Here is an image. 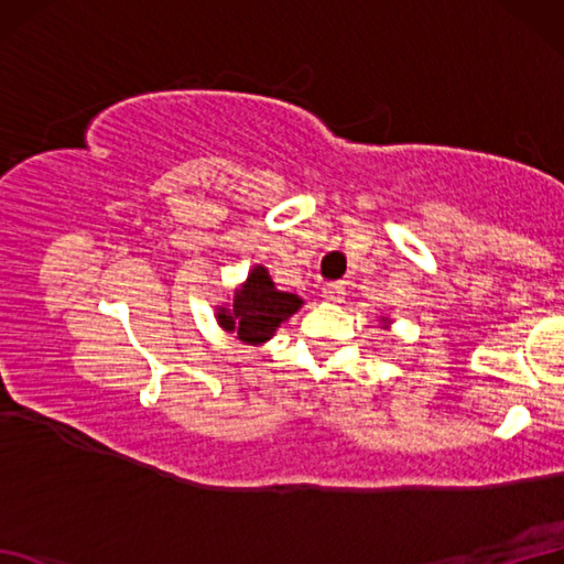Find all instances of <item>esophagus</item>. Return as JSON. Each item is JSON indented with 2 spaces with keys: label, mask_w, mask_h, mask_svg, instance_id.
<instances>
[{
  "label": "esophagus",
  "mask_w": 564,
  "mask_h": 564,
  "mask_svg": "<svg viewBox=\"0 0 564 564\" xmlns=\"http://www.w3.org/2000/svg\"><path fill=\"white\" fill-rule=\"evenodd\" d=\"M344 283L341 281H334V283H325V289H322V297L329 303H341L344 301Z\"/></svg>",
  "instance_id": "obj_1"
}]
</instances>
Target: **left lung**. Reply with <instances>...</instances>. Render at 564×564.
<instances>
[{
	"label": "left lung",
	"instance_id": "obj_1",
	"mask_svg": "<svg viewBox=\"0 0 564 564\" xmlns=\"http://www.w3.org/2000/svg\"><path fill=\"white\" fill-rule=\"evenodd\" d=\"M380 322H382V329H390V325H392L390 317H380Z\"/></svg>",
	"mask_w": 564,
	"mask_h": 564
}]
</instances>
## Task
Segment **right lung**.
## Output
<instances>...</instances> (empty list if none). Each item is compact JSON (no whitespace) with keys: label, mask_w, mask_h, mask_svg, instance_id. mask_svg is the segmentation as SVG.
<instances>
[{"label":"right lung","mask_w":564,"mask_h":564,"mask_svg":"<svg viewBox=\"0 0 564 564\" xmlns=\"http://www.w3.org/2000/svg\"><path fill=\"white\" fill-rule=\"evenodd\" d=\"M303 307V297L275 289L269 269L254 263L230 303L215 305V322L249 346H261Z\"/></svg>","instance_id":"add662e5"}]
</instances>
